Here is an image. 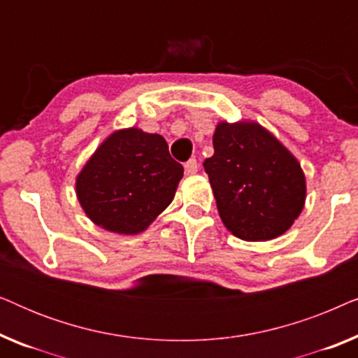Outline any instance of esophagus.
Instances as JSON below:
<instances>
[{
    "label": "esophagus",
    "instance_id": "obj_1",
    "mask_svg": "<svg viewBox=\"0 0 358 358\" xmlns=\"http://www.w3.org/2000/svg\"><path fill=\"white\" fill-rule=\"evenodd\" d=\"M184 169H185V173L187 174H195L199 171V164H197V159H189L187 163L184 164Z\"/></svg>",
    "mask_w": 358,
    "mask_h": 358
}]
</instances>
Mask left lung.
Masks as SVG:
<instances>
[{
	"mask_svg": "<svg viewBox=\"0 0 358 358\" xmlns=\"http://www.w3.org/2000/svg\"><path fill=\"white\" fill-rule=\"evenodd\" d=\"M203 161L218 213L244 241L280 236L301 213L306 182L295 156L254 122H220Z\"/></svg>",
	"mask_w": 358,
	"mask_h": 358,
	"instance_id": "left-lung-1",
	"label": "left lung"
}]
</instances>
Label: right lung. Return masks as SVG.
<instances>
[{
	"label": "right lung",
	"mask_w": 358,
	"mask_h": 358,
	"mask_svg": "<svg viewBox=\"0 0 358 358\" xmlns=\"http://www.w3.org/2000/svg\"><path fill=\"white\" fill-rule=\"evenodd\" d=\"M182 174L163 136L125 129L112 134L85 164L76 195L97 227L136 234L173 202Z\"/></svg>",
	"instance_id": "obj_1"
}]
</instances>
